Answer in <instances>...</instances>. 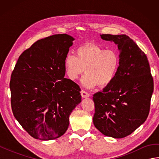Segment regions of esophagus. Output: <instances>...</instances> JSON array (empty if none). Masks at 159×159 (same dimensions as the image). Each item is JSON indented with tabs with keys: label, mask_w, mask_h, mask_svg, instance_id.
<instances>
[{
	"label": "esophagus",
	"mask_w": 159,
	"mask_h": 159,
	"mask_svg": "<svg viewBox=\"0 0 159 159\" xmlns=\"http://www.w3.org/2000/svg\"><path fill=\"white\" fill-rule=\"evenodd\" d=\"M80 94H81V96L83 98H88V97H89V93L85 92V91H84V90H81V92H80Z\"/></svg>",
	"instance_id": "obj_1"
}]
</instances>
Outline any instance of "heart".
Here are the masks:
<instances>
[{"instance_id":"b5f03b06","label":"heart","mask_w":159,"mask_h":159,"mask_svg":"<svg viewBox=\"0 0 159 159\" xmlns=\"http://www.w3.org/2000/svg\"><path fill=\"white\" fill-rule=\"evenodd\" d=\"M120 56L113 49L87 43L76 49L75 55H67L64 67L71 80H77L84 72L82 84L87 88L109 85L116 77L120 66Z\"/></svg>"}]
</instances>
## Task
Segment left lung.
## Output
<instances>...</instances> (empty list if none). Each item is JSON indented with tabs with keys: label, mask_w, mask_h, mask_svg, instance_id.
Instances as JSON below:
<instances>
[{
	"label": "left lung",
	"mask_w": 159,
	"mask_h": 159,
	"mask_svg": "<svg viewBox=\"0 0 159 159\" xmlns=\"http://www.w3.org/2000/svg\"><path fill=\"white\" fill-rule=\"evenodd\" d=\"M114 42L120 52V66L113 80L93 94L94 126L115 139L130 134L145 122L150 111L153 79L145 53L126 35H100Z\"/></svg>",
	"instance_id": "1"
}]
</instances>
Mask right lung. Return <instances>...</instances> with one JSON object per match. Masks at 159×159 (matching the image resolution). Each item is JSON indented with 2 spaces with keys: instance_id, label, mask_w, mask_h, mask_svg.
<instances>
[{
  "instance_id": "add662e5",
  "label": "right lung",
  "mask_w": 159,
  "mask_h": 159,
  "mask_svg": "<svg viewBox=\"0 0 159 159\" xmlns=\"http://www.w3.org/2000/svg\"><path fill=\"white\" fill-rule=\"evenodd\" d=\"M74 39L58 34L38 40L19 57L11 74L13 116L36 139L62 136L71 113L81 102L79 86L64 78V59Z\"/></svg>"
}]
</instances>
